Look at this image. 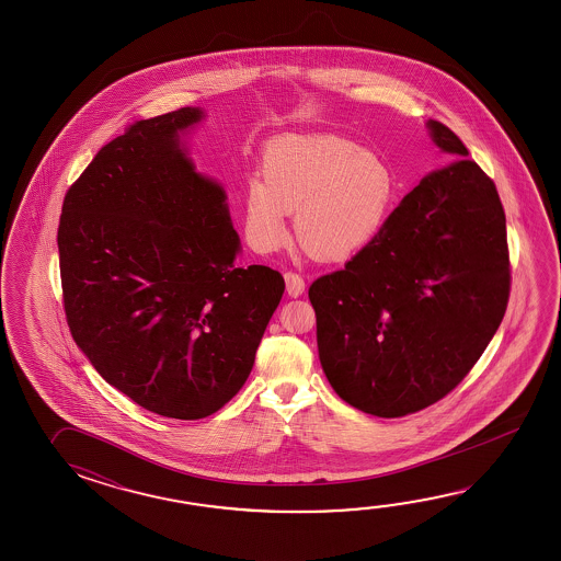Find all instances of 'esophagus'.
I'll return each mask as SVG.
<instances>
[{"mask_svg":"<svg viewBox=\"0 0 561 561\" xmlns=\"http://www.w3.org/2000/svg\"><path fill=\"white\" fill-rule=\"evenodd\" d=\"M286 293L290 295V297H300L302 293H305V278L298 275V273H286Z\"/></svg>","mask_w":561,"mask_h":561,"instance_id":"1","label":"esophagus"}]
</instances>
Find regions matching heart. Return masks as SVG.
I'll return each mask as SVG.
<instances>
[{"instance_id":"1","label":"heart","mask_w":561,"mask_h":561,"mask_svg":"<svg viewBox=\"0 0 561 561\" xmlns=\"http://www.w3.org/2000/svg\"><path fill=\"white\" fill-rule=\"evenodd\" d=\"M393 191L381 154L334 134H288L264 148L261 182L244 191V227L256 249L275 251L297 207L298 240L322 259H346L377 234Z\"/></svg>"}]
</instances>
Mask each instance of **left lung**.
<instances>
[{
  "label": "left lung",
  "mask_w": 561,
  "mask_h": 561,
  "mask_svg": "<svg viewBox=\"0 0 561 561\" xmlns=\"http://www.w3.org/2000/svg\"><path fill=\"white\" fill-rule=\"evenodd\" d=\"M427 126L461 158L421 180L343 271L309 288L327 379L375 417H405L451 393L493 339L512 288L493 180L454 130Z\"/></svg>",
  "instance_id": "8db88e82"
}]
</instances>
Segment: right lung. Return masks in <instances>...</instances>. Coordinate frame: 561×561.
<instances>
[{"mask_svg":"<svg viewBox=\"0 0 561 561\" xmlns=\"http://www.w3.org/2000/svg\"><path fill=\"white\" fill-rule=\"evenodd\" d=\"M179 107L107 142L66 192L61 298L76 345L112 387L162 417H208L239 393L283 293L234 264L225 191L194 172Z\"/></svg>","mask_w":561,"mask_h":561,"instance_id":"right-lung-1","label":"right lung"}]
</instances>
